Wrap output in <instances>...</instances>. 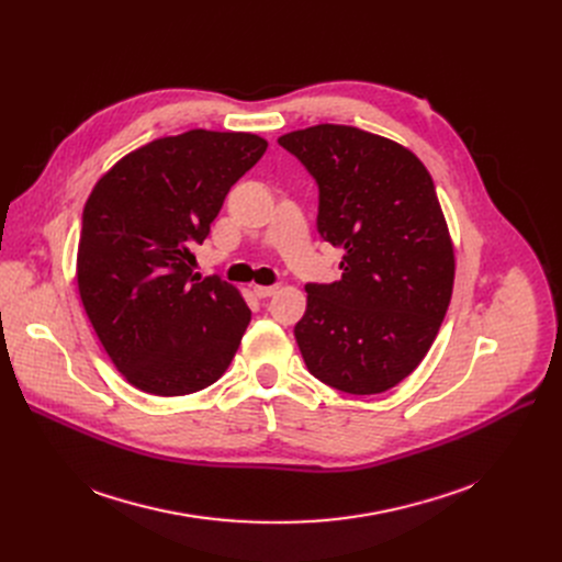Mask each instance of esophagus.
I'll return each mask as SVG.
<instances>
[{"instance_id": "obj_1", "label": "esophagus", "mask_w": 562, "mask_h": 562, "mask_svg": "<svg viewBox=\"0 0 562 562\" xmlns=\"http://www.w3.org/2000/svg\"><path fill=\"white\" fill-rule=\"evenodd\" d=\"M278 289H280V286H263V284H255V286H252L257 299H269V296H273V293H278Z\"/></svg>"}]
</instances>
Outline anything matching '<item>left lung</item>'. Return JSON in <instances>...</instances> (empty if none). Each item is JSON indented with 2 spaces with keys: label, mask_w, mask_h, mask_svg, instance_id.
<instances>
[{
  "label": "left lung",
  "mask_w": 562,
  "mask_h": 562,
  "mask_svg": "<svg viewBox=\"0 0 562 562\" xmlns=\"http://www.w3.org/2000/svg\"><path fill=\"white\" fill-rule=\"evenodd\" d=\"M278 143L316 180L318 234L344 250L339 282L305 286L303 360L339 392H387L422 364L451 303L456 255L432 177L401 143L348 125Z\"/></svg>",
  "instance_id": "1"
}]
</instances>
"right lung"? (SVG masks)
I'll return each mask as SVG.
<instances>
[{
  "mask_svg": "<svg viewBox=\"0 0 562 562\" xmlns=\"http://www.w3.org/2000/svg\"><path fill=\"white\" fill-rule=\"evenodd\" d=\"M266 147L248 132L164 136L113 164L88 195L79 296L113 367L136 390L184 396L229 367L250 310L234 284L193 278L191 248Z\"/></svg>",
  "mask_w": 562,
  "mask_h": 562,
  "instance_id": "right-lung-1",
  "label": "right lung"
}]
</instances>
